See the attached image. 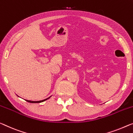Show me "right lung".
Listing matches in <instances>:
<instances>
[{
	"label": "right lung",
	"instance_id": "1",
	"mask_svg": "<svg viewBox=\"0 0 133 133\" xmlns=\"http://www.w3.org/2000/svg\"><path fill=\"white\" fill-rule=\"evenodd\" d=\"M50 97L47 98V99H44V100H43V101H28V100H25V101H26V102H30V103H40V102H43L46 101V100H48V99H49Z\"/></svg>",
	"mask_w": 133,
	"mask_h": 133
}]
</instances>
